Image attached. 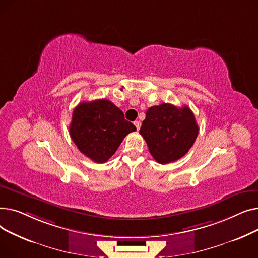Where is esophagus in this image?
I'll list each match as a JSON object with an SVG mask.
<instances>
[{"mask_svg":"<svg viewBox=\"0 0 258 258\" xmlns=\"http://www.w3.org/2000/svg\"><path fill=\"white\" fill-rule=\"evenodd\" d=\"M134 124H135V126L137 127V130H138V131L140 130V126H141V122H140V121H138V120H137V121H135V122H134Z\"/></svg>","mask_w":258,"mask_h":258,"instance_id":"1","label":"esophagus"}]
</instances>
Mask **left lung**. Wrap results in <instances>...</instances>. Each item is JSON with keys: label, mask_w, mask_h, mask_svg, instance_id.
<instances>
[{"label": "left lung", "mask_w": 258, "mask_h": 258, "mask_svg": "<svg viewBox=\"0 0 258 258\" xmlns=\"http://www.w3.org/2000/svg\"><path fill=\"white\" fill-rule=\"evenodd\" d=\"M139 133L154 159L160 164H167L190 150L198 137L199 126L188 106L162 103L146 111Z\"/></svg>", "instance_id": "1"}]
</instances>
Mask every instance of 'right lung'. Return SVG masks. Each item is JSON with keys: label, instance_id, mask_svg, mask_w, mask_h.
<instances>
[{"label": "right lung", "instance_id": "obj_1", "mask_svg": "<svg viewBox=\"0 0 258 258\" xmlns=\"http://www.w3.org/2000/svg\"><path fill=\"white\" fill-rule=\"evenodd\" d=\"M69 131L81 153L96 163H104L136 126L113 102L98 99L81 102L74 108Z\"/></svg>", "mask_w": 258, "mask_h": 258}]
</instances>
